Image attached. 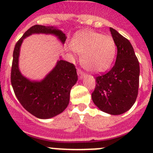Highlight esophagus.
Returning <instances> with one entry per match:
<instances>
[{
	"label": "esophagus",
	"mask_w": 153,
	"mask_h": 153,
	"mask_svg": "<svg viewBox=\"0 0 153 153\" xmlns=\"http://www.w3.org/2000/svg\"><path fill=\"white\" fill-rule=\"evenodd\" d=\"M77 72H78V77H79V78H80V79H81V78L84 77V73L82 72V70H81V69H77Z\"/></svg>",
	"instance_id": "1"
}]
</instances>
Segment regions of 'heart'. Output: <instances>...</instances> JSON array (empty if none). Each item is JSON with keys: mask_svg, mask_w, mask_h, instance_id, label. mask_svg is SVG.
Wrapping results in <instances>:
<instances>
[{"mask_svg": "<svg viewBox=\"0 0 153 153\" xmlns=\"http://www.w3.org/2000/svg\"><path fill=\"white\" fill-rule=\"evenodd\" d=\"M74 51L81 54L84 69L94 73L107 70L116 55V44L110 35L93 30L76 33L70 42Z\"/></svg>", "mask_w": 153, "mask_h": 153, "instance_id": "obj_1", "label": "heart"}]
</instances>
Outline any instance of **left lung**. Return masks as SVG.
<instances>
[{
	"mask_svg": "<svg viewBox=\"0 0 153 153\" xmlns=\"http://www.w3.org/2000/svg\"><path fill=\"white\" fill-rule=\"evenodd\" d=\"M110 31L117 48L116 62L109 72L96 77L92 99L103 112L119 115L128 111L135 102L140 66L129 41L112 27Z\"/></svg>",
	"mask_w": 153,
	"mask_h": 153,
	"instance_id": "obj_1",
	"label": "left lung"
}]
</instances>
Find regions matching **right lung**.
<instances>
[{"label": "right lung", "mask_w": 153, "mask_h": 153, "mask_svg": "<svg viewBox=\"0 0 153 153\" xmlns=\"http://www.w3.org/2000/svg\"><path fill=\"white\" fill-rule=\"evenodd\" d=\"M33 33L53 34L63 44L66 36L54 27L36 25L24 33L16 42L13 51L11 84L18 100L36 117L48 119L60 114L68 106L70 90L78 81V75L75 65L60 60L42 81H32L23 76L19 69L20 48L24 39Z\"/></svg>", "instance_id": "obj_1"}]
</instances>
